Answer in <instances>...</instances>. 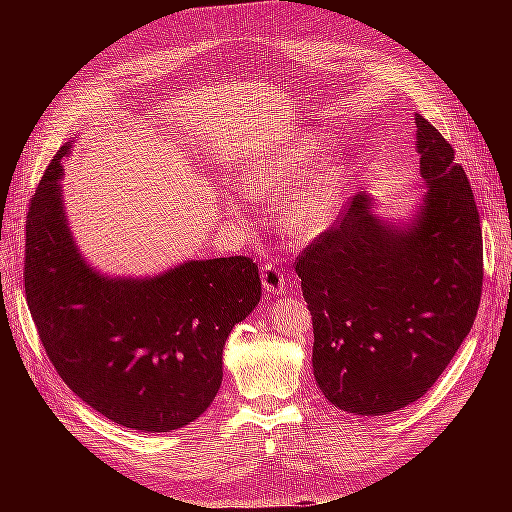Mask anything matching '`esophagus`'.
<instances>
[{
	"mask_svg": "<svg viewBox=\"0 0 512 512\" xmlns=\"http://www.w3.org/2000/svg\"><path fill=\"white\" fill-rule=\"evenodd\" d=\"M261 282L267 294H284L288 290L286 284V276L278 270L276 265H265L263 274H261Z\"/></svg>",
	"mask_w": 512,
	"mask_h": 512,
	"instance_id": "esophagus-1",
	"label": "esophagus"
}]
</instances>
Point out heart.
<instances>
[{
    "label": "heart",
    "mask_w": 512,
    "mask_h": 512,
    "mask_svg": "<svg viewBox=\"0 0 512 512\" xmlns=\"http://www.w3.org/2000/svg\"><path fill=\"white\" fill-rule=\"evenodd\" d=\"M321 139L313 132L274 151L249 155L236 174L238 193L259 203H276L282 195L280 230L297 242L324 234L336 220L348 164L336 151L317 153Z\"/></svg>",
    "instance_id": "obj_1"
}]
</instances>
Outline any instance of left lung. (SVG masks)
I'll list each match as a JSON object with an SVG mask.
<instances>
[{
  "instance_id": "left-lung-1",
  "label": "left lung",
  "mask_w": 512,
  "mask_h": 512,
  "mask_svg": "<svg viewBox=\"0 0 512 512\" xmlns=\"http://www.w3.org/2000/svg\"><path fill=\"white\" fill-rule=\"evenodd\" d=\"M425 195L390 222L361 193L299 255L294 270L313 315V375L355 415L405 409L436 384L473 328L483 245L471 184L454 149L415 114Z\"/></svg>"
}]
</instances>
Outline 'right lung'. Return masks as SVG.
Instances as JSON below:
<instances>
[{
  "label": "right lung",
  "instance_id": "add662e5",
  "mask_svg": "<svg viewBox=\"0 0 512 512\" xmlns=\"http://www.w3.org/2000/svg\"><path fill=\"white\" fill-rule=\"evenodd\" d=\"M51 159L26 215L24 290L39 338L66 386L139 432L195 421L222 386V353L261 299L249 257L191 259L130 278L91 267L70 232L62 159Z\"/></svg>",
  "mask_w": 512,
  "mask_h": 512
}]
</instances>
